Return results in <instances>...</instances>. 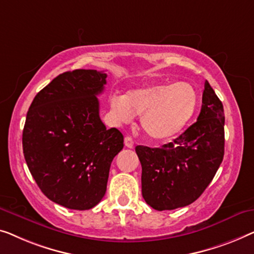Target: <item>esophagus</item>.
<instances>
[{"label":"esophagus","instance_id":"obj_1","mask_svg":"<svg viewBox=\"0 0 254 254\" xmlns=\"http://www.w3.org/2000/svg\"><path fill=\"white\" fill-rule=\"evenodd\" d=\"M124 145H126L127 148H132L133 147V139L127 135V137L124 138Z\"/></svg>","mask_w":254,"mask_h":254}]
</instances>
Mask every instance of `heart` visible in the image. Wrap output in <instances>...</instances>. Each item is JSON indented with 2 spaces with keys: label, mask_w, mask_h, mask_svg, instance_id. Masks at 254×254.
<instances>
[{
  "label": "heart",
  "mask_w": 254,
  "mask_h": 254,
  "mask_svg": "<svg viewBox=\"0 0 254 254\" xmlns=\"http://www.w3.org/2000/svg\"><path fill=\"white\" fill-rule=\"evenodd\" d=\"M197 106V92L183 81L134 88L110 99V108L117 119L128 122L133 116H141L142 131L155 141H168L180 134Z\"/></svg>",
  "instance_id": "heart-1"
}]
</instances>
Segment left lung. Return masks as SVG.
Returning a JSON list of instances; mask_svg holds the SVG:
<instances>
[{"mask_svg": "<svg viewBox=\"0 0 254 254\" xmlns=\"http://www.w3.org/2000/svg\"><path fill=\"white\" fill-rule=\"evenodd\" d=\"M141 163V193L156 210H171L195 201L215 176L224 155V112L205 81L197 122L160 148L135 147Z\"/></svg>", "mask_w": 254, "mask_h": 254, "instance_id": "left-lung-1", "label": "left lung"}]
</instances>
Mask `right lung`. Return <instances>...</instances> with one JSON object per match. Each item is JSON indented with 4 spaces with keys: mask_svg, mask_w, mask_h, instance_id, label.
I'll use <instances>...</instances> for the list:
<instances>
[{
    "mask_svg": "<svg viewBox=\"0 0 254 254\" xmlns=\"http://www.w3.org/2000/svg\"><path fill=\"white\" fill-rule=\"evenodd\" d=\"M107 74L96 70L61 73L38 93L23 130L30 173L46 197L70 209H91L107 190L110 164L123 134L107 128L99 100Z\"/></svg>",
    "mask_w": 254,
    "mask_h": 254,
    "instance_id": "right-lung-1",
    "label": "right lung"
}]
</instances>
